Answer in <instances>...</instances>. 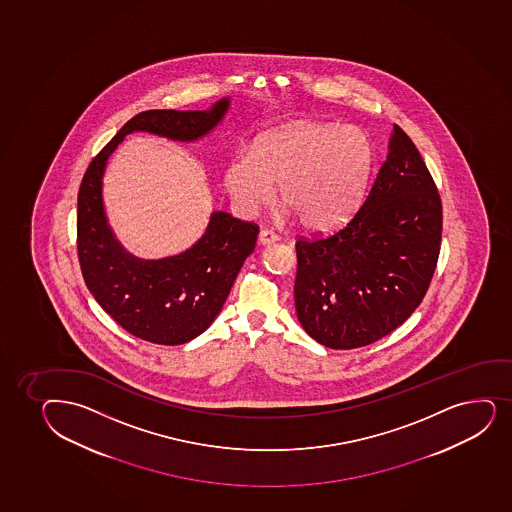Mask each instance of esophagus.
<instances>
[{
  "instance_id": "obj_1",
  "label": "esophagus",
  "mask_w": 512,
  "mask_h": 512,
  "mask_svg": "<svg viewBox=\"0 0 512 512\" xmlns=\"http://www.w3.org/2000/svg\"><path fill=\"white\" fill-rule=\"evenodd\" d=\"M259 244H263V246H270L273 242L278 241V235L270 229H261L258 237Z\"/></svg>"
}]
</instances>
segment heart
<instances>
[{
	"label": "heart",
	"mask_w": 512,
	"mask_h": 512,
	"mask_svg": "<svg viewBox=\"0 0 512 512\" xmlns=\"http://www.w3.org/2000/svg\"><path fill=\"white\" fill-rule=\"evenodd\" d=\"M374 147L357 126L300 121L270 131L225 167L237 212L253 217L280 196L302 227L328 232L345 224L364 198Z\"/></svg>",
	"instance_id": "heart-1"
}]
</instances>
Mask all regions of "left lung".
Returning <instances> with one entry per match:
<instances>
[{
	"label": "left lung",
	"mask_w": 512,
	"mask_h": 512,
	"mask_svg": "<svg viewBox=\"0 0 512 512\" xmlns=\"http://www.w3.org/2000/svg\"><path fill=\"white\" fill-rule=\"evenodd\" d=\"M442 203L410 136L394 124L369 193L333 234L295 242V309L333 350L365 347L420 306L441 251Z\"/></svg>",
	"instance_id": "8db88e82"
}]
</instances>
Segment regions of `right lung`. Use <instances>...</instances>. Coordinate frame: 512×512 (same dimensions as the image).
Listing matches in <instances>:
<instances>
[{
	"label": "right lung",
	"mask_w": 512,
	"mask_h": 512,
	"mask_svg": "<svg viewBox=\"0 0 512 512\" xmlns=\"http://www.w3.org/2000/svg\"><path fill=\"white\" fill-rule=\"evenodd\" d=\"M230 100L208 111L140 112L90 162L78 191L77 249L83 280L100 307L121 328L157 345H183L201 335L224 306L242 263L253 253L259 227L213 212L200 241L171 258H135L107 225L102 176L124 136L148 131L193 141L224 118Z\"/></svg>",
	"instance_id": "1"
}]
</instances>
